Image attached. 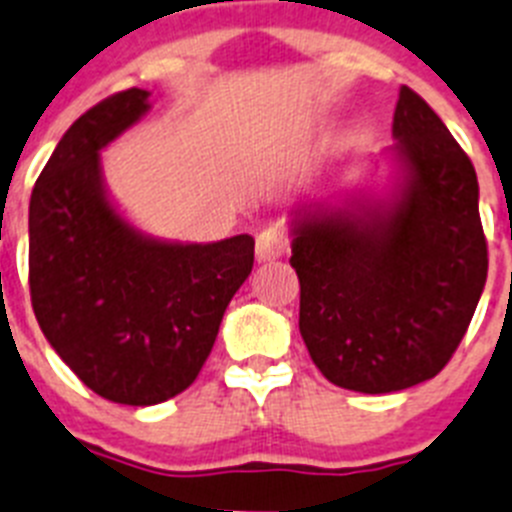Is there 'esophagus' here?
Returning <instances> with one entry per match:
<instances>
[{
	"label": "esophagus",
	"instance_id": "1",
	"mask_svg": "<svg viewBox=\"0 0 512 512\" xmlns=\"http://www.w3.org/2000/svg\"><path fill=\"white\" fill-rule=\"evenodd\" d=\"M285 251H287L285 238H282V233H279V230H274V227H269V230L259 233V238H256V259H259V264H266V261H277Z\"/></svg>",
	"mask_w": 512,
	"mask_h": 512
}]
</instances>
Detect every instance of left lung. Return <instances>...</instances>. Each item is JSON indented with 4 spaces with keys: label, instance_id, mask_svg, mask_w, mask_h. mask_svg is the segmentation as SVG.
Returning a JSON list of instances; mask_svg holds the SVG:
<instances>
[{
    "label": "left lung",
    "instance_id": "1",
    "mask_svg": "<svg viewBox=\"0 0 512 512\" xmlns=\"http://www.w3.org/2000/svg\"><path fill=\"white\" fill-rule=\"evenodd\" d=\"M388 194L321 196L290 214L300 334L334 386L393 393L440 373L487 282L479 183L466 152L401 87Z\"/></svg>",
    "mask_w": 512,
    "mask_h": 512
}]
</instances>
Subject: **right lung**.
<instances>
[{
	"label": "right lung",
	"instance_id": "add662e5",
	"mask_svg": "<svg viewBox=\"0 0 512 512\" xmlns=\"http://www.w3.org/2000/svg\"><path fill=\"white\" fill-rule=\"evenodd\" d=\"M131 87L67 129L30 196V300L56 355L116 404L152 406L196 381L253 238L181 243L142 233L108 194L100 152L147 116Z\"/></svg>",
	"mask_w": 512,
	"mask_h": 512
}]
</instances>
